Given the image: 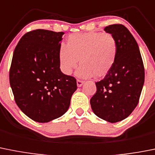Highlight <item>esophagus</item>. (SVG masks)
<instances>
[{
    "instance_id": "esophagus-1",
    "label": "esophagus",
    "mask_w": 155,
    "mask_h": 155,
    "mask_svg": "<svg viewBox=\"0 0 155 155\" xmlns=\"http://www.w3.org/2000/svg\"><path fill=\"white\" fill-rule=\"evenodd\" d=\"M84 81L81 80H77V85H78V87H81L82 85H83Z\"/></svg>"
}]
</instances>
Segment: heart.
I'll return each mask as SVG.
<instances>
[{
  "mask_svg": "<svg viewBox=\"0 0 155 155\" xmlns=\"http://www.w3.org/2000/svg\"><path fill=\"white\" fill-rule=\"evenodd\" d=\"M117 41L110 34H74L68 37L66 45H62L59 50V66L64 74L70 75L80 60L81 66L77 76L101 78L110 71L117 60Z\"/></svg>",
  "mask_w": 155,
  "mask_h": 155,
  "instance_id": "obj_1",
  "label": "heart"
}]
</instances>
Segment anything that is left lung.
I'll return each mask as SVG.
<instances>
[{
	"mask_svg": "<svg viewBox=\"0 0 155 155\" xmlns=\"http://www.w3.org/2000/svg\"><path fill=\"white\" fill-rule=\"evenodd\" d=\"M117 43L115 64L103 80L96 82L97 91L91 98L94 113L104 120H124L137 107L144 82V68L138 45L123 25L106 27Z\"/></svg>",
	"mask_w": 155,
	"mask_h": 155,
	"instance_id": "1",
	"label": "left lung"
}]
</instances>
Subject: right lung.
Segmentation results:
<instances>
[{"instance_id": "add662e5", "label": "right lung", "mask_w": 155, "mask_h": 155, "mask_svg": "<svg viewBox=\"0 0 155 155\" xmlns=\"http://www.w3.org/2000/svg\"><path fill=\"white\" fill-rule=\"evenodd\" d=\"M64 32L37 29L18 42L10 68V84L19 108L45 123L68 110L76 79L61 71L58 54Z\"/></svg>"}]
</instances>
